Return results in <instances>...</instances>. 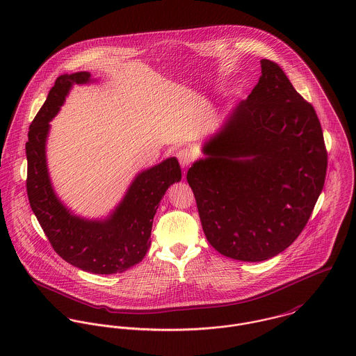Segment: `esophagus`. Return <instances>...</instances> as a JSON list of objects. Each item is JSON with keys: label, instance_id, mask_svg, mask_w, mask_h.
Instances as JSON below:
<instances>
[{"label": "esophagus", "instance_id": "obj_1", "mask_svg": "<svg viewBox=\"0 0 356 356\" xmlns=\"http://www.w3.org/2000/svg\"><path fill=\"white\" fill-rule=\"evenodd\" d=\"M177 156H178V160H179V163H181V165L184 168H186L193 161V157H195L193 152L191 149H188V148L181 149L179 152L177 153Z\"/></svg>", "mask_w": 356, "mask_h": 356}]
</instances>
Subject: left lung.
Returning <instances> with one entry per match:
<instances>
[{
  "label": "left lung",
  "mask_w": 356,
  "mask_h": 356,
  "mask_svg": "<svg viewBox=\"0 0 356 356\" xmlns=\"http://www.w3.org/2000/svg\"><path fill=\"white\" fill-rule=\"evenodd\" d=\"M260 64L254 90L204 141L186 175L208 243L241 261L271 259L299 237L327 165L315 109L277 63Z\"/></svg>",
  "instance_id": "8db88e82"
}]
</instances>
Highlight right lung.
Listing matches in <instances>:
<instances>
[{
	"label": "right lung",
	"instance_id": "1",
	"mask_svg": "<svg viewBox=\"0 0 356 356\" xmlns=\"http://www.w3.org/2000/svg\"><path fill=\"white\" fill-rule=\"evenodd\" d=\"M88 71L60 75L37 113L26 143L27 195L53 250L70 264L95 274L123 273L140 263L151 245L153 218L167 189L182 178L177 157L140 171L123 199L104 218L76 215L51 185L47 143L51 120L74 85L93 83Z\"/></svg>",
	"mask_w": 356,
	"mask_h": 356
}]
</instances>
